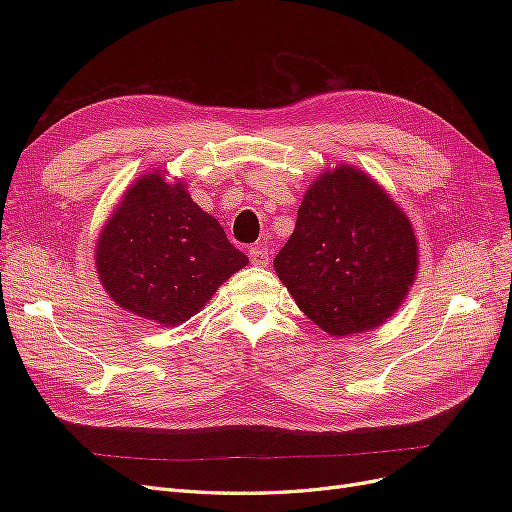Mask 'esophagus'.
Segmentation results:
<instances>
[{"label":"esophagus","mask_w":512,"mask_h":512,"mask_svg":"<svg viewBox=\"0 0 512 512\" xmlns=\"http://www.w3.org/2000/svg\"><path fill=\"white\" fill-rule=\"evenodd\" d=\"M250 260L254 267H267L271 262V252H269V245L265 241L254 243L250 247Z\"/></svg>","instance_id":"34e87169"}]
</instances>
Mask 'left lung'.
Instances as JSON below:
<instances>
[{
  "mask_svg": "<svg viewBox=\"0 0 512 512\" xmlns=\"http://www.w3.org/2000/svg\"><path fill=\"white\" fill-rule=\"evenodd\" d=\"M273 267L309 320L346 337L380 327L406 301L418 243L406 211L376 179L337 164L309 185Z\"/></svg>",
  "mask_w": 512,
  "mask_h": 512,
  "instance_id": "left-lung-1",
  "label": "left lung"
}]
</instances>
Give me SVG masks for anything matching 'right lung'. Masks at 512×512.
Masks as SVG:
<instances>
[{
	"label": "right lung",
	"instance_id": "right-lung-1",
	"mask_svg": "<svg viewBox=\"0 0 512 512\" xmlns=\"http://www.w3.org/2000/svg\"><path fill=\"white\" fill-rule=\"evenodd\" d=\"M166 170L141 175L123 192L96 243L102 288L121 309L177 327L213 299L247 256Z\"/></svg>",
	"mask_w": 512,
	"mask_h": 512
}]
</instances>
